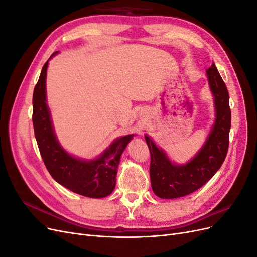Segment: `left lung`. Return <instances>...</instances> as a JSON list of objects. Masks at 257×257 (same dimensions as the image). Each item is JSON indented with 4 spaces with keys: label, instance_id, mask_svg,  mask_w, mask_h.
Returning <instances> with one entry per match:
<instances>
[{
    "label": "left lung",
    "instance_id": "obj_1",
    "mask_svg": "<svg viewBox=\"0 0 257 257\" xmlns=\"http://www.w3.org/2000/svg\"><path fill=\"white\" fill-rule=\"evenodd\" d=\"M207 76L214 96L216 119L205 146L195 158L185 165H175L149 137H145L151 155L152 190L161 198H179L195 192L214 176L226 158L231 124L228 91L213 63L208 68Z\"/></svg>",
    "mask_w": 257,
    "mask_h": 257
}]
</instances>
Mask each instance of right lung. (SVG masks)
<instances>
[{"label":"right lung","mask_w":257,"mask_h":257,"mask_svg":"<svg viewBox=\"0 0 257 257\" xmlns=\"http://www.w3.org/2000/svg\"><path fill=\"white\" fill-rule=\"evenodd\" d=\"M47 66L48 61L43 66L34 88L32 115L34 134L45 166L54 180L74 193L91 198L106 197L114 189L121 154L133 135L116 139L109 149L94 161H81L66 153L54 136L46 104Z\"/></svg>","instance_id":"right-lung-1"}]
</instances>
